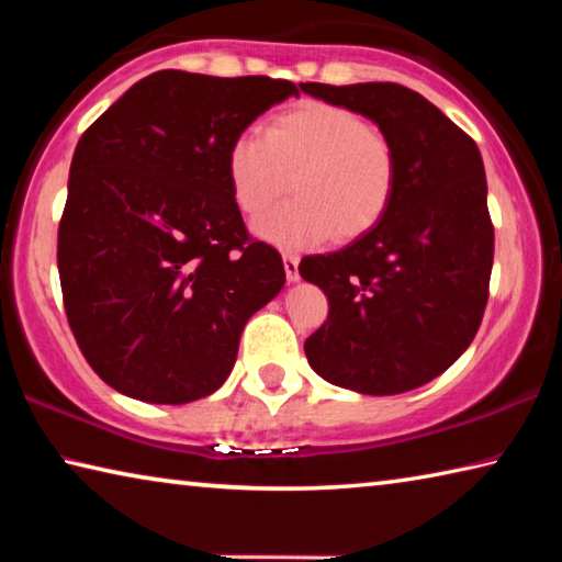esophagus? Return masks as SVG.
Returning a JSON list of instances; mask_svg holds the SVG:
<instances>
[{
	"mask_svg": "<svg viewBox=\"0 0 562 562\" xmlns=\"http://www.w3.org/2000/svg\"><path fill=\"white\" fill-rule=\"evenodd\" d=\"M282 262H284V274H288V282H297L300 280V258H297V255L284 252Z\"/></svg>",
	"mask_w": 562,
	"mask_h": 562,
	"instance_id": "obj_1",
	"label": "esophagus"
}]
</instances>
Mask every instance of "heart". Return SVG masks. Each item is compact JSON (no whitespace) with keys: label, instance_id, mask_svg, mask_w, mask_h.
<instances>
[{"label":"heart","instance_id":"obj_1","mask_svg":"<svg viewBox=\"0 0 562 562\" xmlns=\"http://www.w3.org/2000/svg\"><path fill=\"white\" fill-rule=\"evenodd\" d=\"M235 203L258 217L288 193L290 203L258 221L265 240L317 245L335 233L349 240L372 231L394 201L398 156L382 128L327 101H304L265 123V136L240 133L227 150Z\"/></svg>","mask_w":562,"mask_h":562}]
</instances>
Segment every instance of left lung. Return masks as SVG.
Here are the masks:
<instances>
[{
  "label": "left lung",
  "instance_id": "8db88e82",
  "mask_svg": "<svg viewBox=\"0 0 562 562\" xmlns=\"http://www.w3.org/2000/svg\"><path fill=\"white\" fill-rule=\"evenodd\" d=\"M302 91L372 119L398 156L382 221L345 250L300 262L329 302L304 355L322 379L351 392H412L463 355L486 312L493 223L481 150L402 83L310 81Z\"/></svg>",
  "mask_w": 562,
  "mask_h": 562
}]
</instances>
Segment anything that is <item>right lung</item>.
<instances>
[{"instance_id":"obj_1","label":"right lung","mask_w":562,"mask_h":562,"mask_svg":"<svg viewBox=\"0 0 562 562\" xmlns=\"http://www.w3.org/2000/svg\"><path fill=\"white\" fill-rule=\"evenodd\" d=\"M288 79L156 71L76 144L56 262L64 310L93 372L150 404H188L231 374L245 322L284 284L247 233L227 150Z\"/></svg>"}]
</instances>
